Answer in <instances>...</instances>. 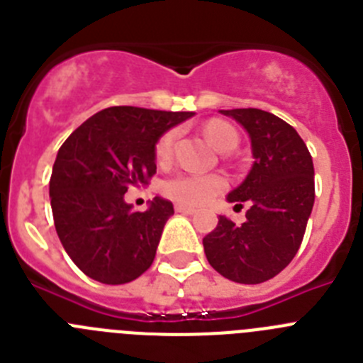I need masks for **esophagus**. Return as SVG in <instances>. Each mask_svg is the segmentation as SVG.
Returning a JSON list of instances; mask_svg holds the SVG:
<instances>
[{
  "instance_id": "esophagus-1",
  "label": "esophagus",
  "mask_w": 363,
  "mask_h": 363,
  "mask_svg": "<svg viewBox=\"0 0 363 363\" xmlns=\"http://www.w3.org/2000/svg\"><path fill=\"white\" fill-rule=\"evenodd\" d=\"M174 209H176V213H184V214H194V213H196V209H192V207H189V205H184V203H176Z\"/></svg>"
}]
</instances>
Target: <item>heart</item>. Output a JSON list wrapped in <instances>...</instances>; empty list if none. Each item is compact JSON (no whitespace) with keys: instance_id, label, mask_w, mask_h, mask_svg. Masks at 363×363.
<instances>
[{"instance_id":"obj_1","label":"heart","mask_w":363,"mask_h":363,"mask_svg":"<svg viewBox=\"0 0 363 363\" xmlns=\"http://www.w3.org/2000/svg\"><path fill=\"white\" fill-rule=\"evenodd\" d=\"M174 129L167 130L158 138L154 145V156L158 162H169L176 142ZM205 136L221 152L236 149L240 142L238 130L223 120H211L205 125ZM227 179L220 174H198V172H179L171 176L163 184V194L171 200L187 205H203L213 200L216 194L225 191Z\"/></svg>"}]
</instances>
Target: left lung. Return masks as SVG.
<instances>
[{"label":"left lung","instance_id":"1","mask_svg":"<svg viewBox=\"0 0 363 363\" xmlns=\"http://www.w3.org/2000/svg\"><path fill=\"white\" fill-rule=\"evenodd\" d=\"M251 136V172L227 200L251 201L242 225L218 218L203 238L205 256L221 277L238 284H262L284 271L296 256L314 203V167L300 134L262 108L220 111Z\"/></svg>","mask_w":363,"mask_h":363}]
</instances>
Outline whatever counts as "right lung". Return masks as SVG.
<instances>
[{"label":"right lung","mask_w":363,"mask_h":363,"mask_svg":"<svg viewBox=\"0 0 363 363\" xmlns=\"http://www.w3.org/2000/svg\"><path fill=\"white\" fill-rule=\"evenodd\" d=\"M194 112L108 107L74 130L57 150L49 194L63 249L89 278L107 285L136 280L152 265L171 201L143 213L123 194L156 174L154 145Z\"/></svg>","instance_id":"1"}]
</instances>
